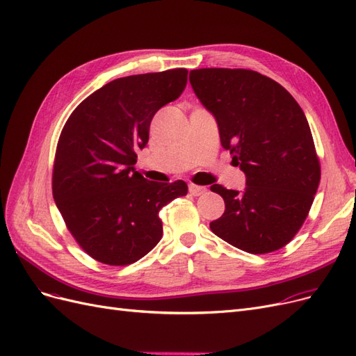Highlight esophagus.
I'll list each match as a JSON object with an SVG mask.
<instances>
[{
    "instance_id": "obj_1",
    "label": "esophagus",
    "mask_w": 356,
    "mask_h": 356,
    "mask_svg": "<svg viewBox=\"0 0 356 356\" xmlns=\"http://www.w3.org/2000/svg\"><path fill=\"white\" fill-rule=\"evenodd\" d=\"M188 191L191 193L193 196H200V195H203V193H207V187L196 186V184H190V186H188Z\"/></svg>"
}]
</instances>
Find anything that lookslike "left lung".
<instances>
[{"instance_id":"1","label":"left lung","mask_w":356,"mask_h":356,"mask_svg":"<svg viewBox=\"0 0 356 356\" xmlns=\"http://www.w3.org/2000/svg\"><path fill=\"white\" fill-rule=\"evenodd\" d=\"M190 84L246 177L242 191L211 187L225 203L211 230L251 254L285 246L303 225L321 179L303 110L281 84L251 70H193Z\"/></svg>"}]
</instances>
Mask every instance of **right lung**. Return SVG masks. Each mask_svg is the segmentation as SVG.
Segmentation results:
<instances>
[{
    "label": "right lung",
    "instance_id": "right-lung-1",
    "mask_svg": "<svg viewBox=\"0 0 356 356\" xmlns=\"http://www.w3.org/2000/svg\"><path fill=\"white\" fill-rule=\"evenodd\" d=\"M186 68L117 79L88 96L62 129L53 197L71 234L95 260L138 261L163 234L160 209L187 184L148 181L135 169L149 123L187 84Z\"/></svg>",
    "mask_w": 356,
    "mask_h": 356
}]
</instances>
